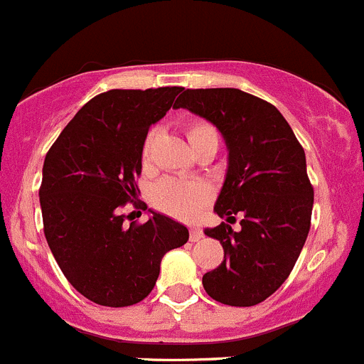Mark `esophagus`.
Here are the masks:
<instances>
[{"mask_svg":"<svg viewBox=\"0 0 364 364\" xmlns=\"http://www.w3.org/2000/svg\"><path fill=\"white\" fill-rule=\"evenodd\" d=\"M203 236H204V234H203V230L199 229V227H192V229H190V241H192V243L199 241Z\"/></svg>","mask_w":364,"mask_h":364,"instance_id":"34e87169","label":"esophagus"}]
</instances>
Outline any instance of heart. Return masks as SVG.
Instances as JSON below:
<instances>
[{
	"label": "heart",
	"instance_id": "1",
	"mask_svg": "<svg viewBox=\"0 0 364 364\" xmlns=\"http://www.w3.org/2000/svg\"><path fill=\"white\" fill-rule=\"evenodd\" d=\"M186 137L192 144L193 151L204 148V146H215L218 148V132L211 123L203 119H193L185 127ZM156 137V128H151L142 142L141 159L148 164L151 156V146ZM211 200V188L200 181H185L178 178H164L153 186L151 203L156 209L168 216L179 220H190Z\"/></svg>",
	"mask_w": 364,
	"mask_h": 364
}]
</instances>
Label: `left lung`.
<instances>
[{"label": "left lung", "mask_w": 364, "mask_h": 364, "mask_svg": "<svg viewBox=\"0 0 364 364\" xmlns=\"http://www.w3.org/2000/svg\"><path fill=\"white\" fill-rule=\"evenodd\" d=\"M174 107L222 132L229 167L215 211L229 222L242 216L240 233L226 222L204 230L223 247V262L203 277L205 292L230 306L262 303L289 278L310 230L303 146L274 105L236 87L186 90Z\"/></svg>", "instance_id": "1"}]
</instances>
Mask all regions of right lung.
<instances>
[{"label":"right lung","mask_w":364,"mask_h":364,"mask_svg":"<svg viewBox=\"0 0 364 364\" xmlns=\"http://www.w3.org/2000/svg\"><path fill=\"white\" fill-rule=\"evenodd\" d=\"M179 86L111 90L91 98L47 151L40 185L43 234L77 292L102 306H130L153 291L161 257L188 229L151 211L124 223L135 197L149 127L171 109Z\"/></svg>","instance_id":"1"}]
</instances>
